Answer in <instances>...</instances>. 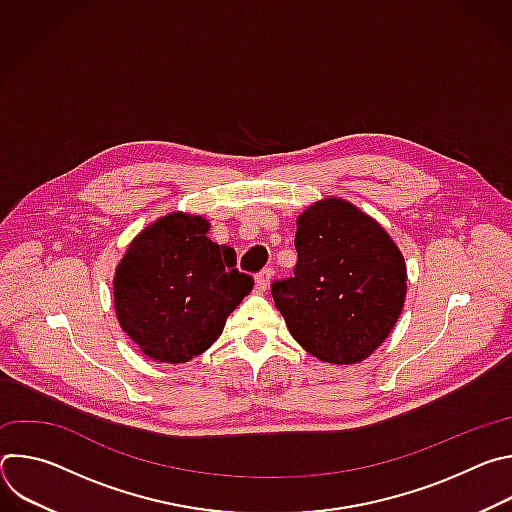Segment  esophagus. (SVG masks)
Segmentation results:
<instances>
[{"instance_id":"obj_1","label":"esophagus","mask_w":512,"mask_h":512,"mask_svg":"<svg viewBox=\"0 0 512 512\" xmlns=\"http://www.w3.org/2000/svg\"><path fill=\"white\" fill-rule=\"evenodd\" d=\"M271 277H273V271H271V269H263V271L255 277V289L259 291V294H265V291L269 289Z\"/></svg>"}]
</instances>
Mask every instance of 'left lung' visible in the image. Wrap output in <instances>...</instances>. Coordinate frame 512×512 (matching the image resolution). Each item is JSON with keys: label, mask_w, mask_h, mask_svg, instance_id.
I'll list each match as a JSON object with an SVG mask.
<instances>
[{"label": "left lung", "mask_w": 512, "mask_h": 512, "mask_svg": "<svg viewBox=\"0 0 512 512\" xmlns=\"http://www.w3.org/2000/svg\"><path fill=\"white\" fill-rule=\"evenodd\" d=\"M294 277L271 294L289 334L330 364L369 358L395 328L407 267L391 235L352 202L330 196L298 216Z\"/></svg>", "instance_id": "1"}]
</instances>
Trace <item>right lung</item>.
Returning <instances> with one entry per match:
<instances>
[{
	"label": "right lung",
	"instance_id": "add662e5",
	"mask_svg": "<svg viewBox=\"0 0 512 512\" xmlns=\"http://www.w3.org/2000/svg\"><path fill=\"white\" fill-rule=\"evenodd\" d=\"M208 231V218L170 212L135 235L115 267L119 326L156 362L180 364L208 350L253 289L235 269V249Z\"/></svg>",
	"mask_w": 512,
	"mask_h": 512
}]
</instances>
